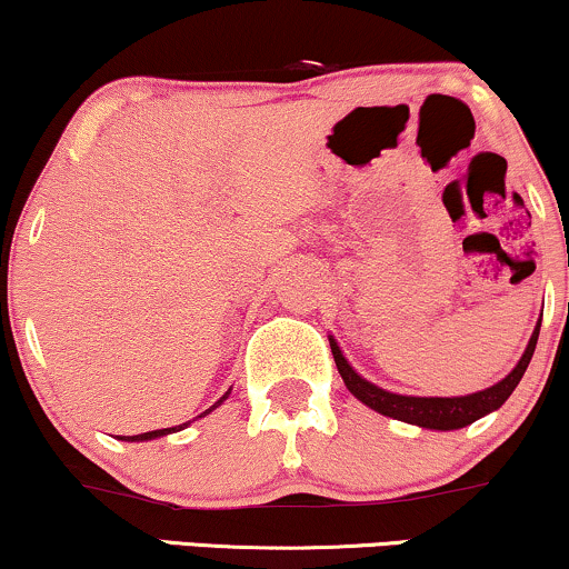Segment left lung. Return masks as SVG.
Here are the masks:
<instances>
[{
    "instance_id": "left-lung-1",
    "label": "left lung",
    "mask_w": 569,
    "mask_h": 569,
    "mask_svg": "<svg viewBox=\"0 0 569 569\" xmlns=\"http://www.w3.org/2000/svg\"><path fill=\"white\" fill-rule=\"evenodd\" d=\"M539 329H541V318L536 321V329L531 333V339H528L526 352L520 355L518 365L508 372V376L497 380L495 386L485 388V391L466 393V396H403V393L386 391V388H380L376 383H370L368 378H362L360 372L349 365L345 352H341V347L337 345V339L329 337V345H331L333 362H337L339 368V376L357 401H362L365 407L378 411V415L399 419V422L417 425L422 427V430L448 432V430H461V427L477 422V419L487 417L489 411H497L505 401L510 399V393L516 391L520 378H523L528 362H531L536 341H539Z\"/></svg>"
}]
</instances>
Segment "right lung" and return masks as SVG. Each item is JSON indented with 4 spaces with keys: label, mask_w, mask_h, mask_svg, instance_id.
<instances>
[{
    "label": "right lung",
    "mask_w": 569,
    "mask_h": 569,
    "mask_svg": "<svg viewBox=\"0 0 569 569\" xmlns=\"http://www.w3.org/2000/svg\"><path fill=\"white\" fill-rule=\"evenodd\" d=\"M230 391H232V388H230ZM230 391H228V393H224L220 401H214V403H212V407H209L207 411H201V415H199V417H207V415H209V411H212V409H217V407H220V403H222V401H224V399H228V396H230ZM199 417H197V419H199ZM191 422H193V419H189V422H183V425H176V427H166V430H152V432H142V435H119V440H123V442H144V440H154V438H166V435H170V432L186 430V427H189Z\"/></svg>",
    "instance_id": "obj_1"
}]
</instances>
